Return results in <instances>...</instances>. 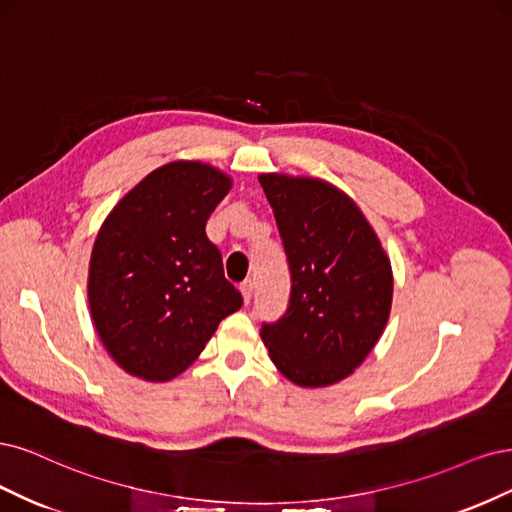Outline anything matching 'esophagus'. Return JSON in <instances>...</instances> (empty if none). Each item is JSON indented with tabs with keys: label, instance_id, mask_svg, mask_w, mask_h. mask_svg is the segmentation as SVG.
Returning <instances> with one entry per match:
<instances>
[{
	"label": "esophagus",
	"instance_id": "esophagus-1",
	"mask_svg": "<svg viewBox=\"0 0 512 512\" xmlns=\"http://www.w3.org/2000/svg\"><path fill=\"white\" fill-rule=\"evenodd\" d=\"M240 291H242L244 304H251V300H253V291H255V283H253V280H251V278H249V280H244L242 287H240Z\"/></svg>",
	"mask_w": 512,
	"mask_h": 512
}]
</instances>
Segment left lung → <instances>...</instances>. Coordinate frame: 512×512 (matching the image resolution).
Wrapping results in <instances>:
<instances>
[{
    "mask_svg": "<svg viewBox=\"0 0 512 512\" xmlns=\"http://www.w3.org/2000/svg\"><path fill=\"white\" fill-rule=\"evenodd\" d=\"M291 274L285 315L261 325L270 359L291 383L349 376L389 319L391 263L349 195L317 178L261 174Z\"/></svg>",
    "mask_w": 512,
    "mask_h": 512,
    "instance_id": "8db88e82",
    "label": "left lung"
}]
</instances>
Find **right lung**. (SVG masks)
<instances>
[{"label":"right lung","instance_id":"add662e5","mask_svg":"<svg viewBox=\"0 0 512 512\" xmlns=\"http://www.w3.org/2000/svg\"><path fill=\"white\" fill-rule=\"evenodd\" d=\"M232 180L200 161L148 174L114 206L89 266L93 325L117 364L146 381H170L242 306L223 274L206 221Z\"/></svg>","mask_w":512,"mask_h":512}]
</instances>
